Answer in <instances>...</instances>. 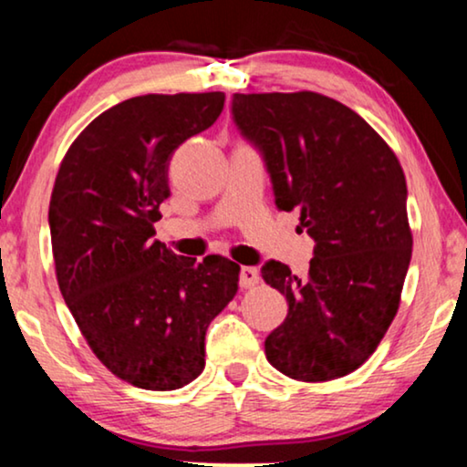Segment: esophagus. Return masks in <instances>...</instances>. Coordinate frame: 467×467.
I'll use <instances>...</instances> for the list:
<instances>
[{"label":"esophagus","instance_id":"obj_1","mask_svg":"<svg viewBox=\"0 0 467 467\" xmlns=\"http://www.w3.org/2000/svg\"><path fill=\"white\" fill-rule=\"evenodd\" d=\"M257 283H259L257 267H251V265L242 267V270H240V286H242V289H253V286Z\"/></svg>","mask_w":467,"mask_h":467}]
</instances>
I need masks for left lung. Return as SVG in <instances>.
<instances>
[{
  "label": "left lung",
  "mask_w": 467,
  "mask_h": 467,
  "mask_svg": "<svg viewBox=\"0 0 467 467\" xmlns=\"http://www.w3.org/2000/svg\"><path fill=\"white\" fill-rule=\"evenodd\" d=\"M232 114L264 155L278 210L297 208L317 244L306 278L280 261L261 267L289 302L267 361L296 380L342 379L398 315L412 257L404 170L359 114L321 93H235Z\"/></svg>",
  "instance_id": "1"
}]
</instances>
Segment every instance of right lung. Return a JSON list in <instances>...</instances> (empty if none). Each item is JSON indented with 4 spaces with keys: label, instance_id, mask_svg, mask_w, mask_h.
<instances>
[{
    "label": "right lung",
    "instance_id": "add662e5",
    "mask_svg": "<svg viewBox=\"0 0 467 467\" xmlns=\"http://www.w3.org/2000/svg\"><path fill=\"white\" fill-rule=\"evenodd\" d=\"M223 104L221 91L120 101L74 140L50 195L57 283L80 334L114 376L149 391L202 374L208 325L238 293V264H197L152 240L171 155Z\"/></svg>",
    "mask_w": 467,
    "mask_h": 467
}]
</instances>
